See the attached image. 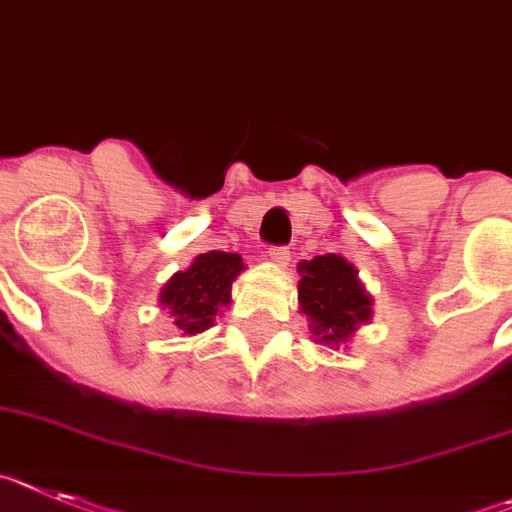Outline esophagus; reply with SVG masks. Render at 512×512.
Returning a JSON list of instances; mask_svg holds the SVG:
<instances>
[{
	"label": "esophagus",
	"mask_w": 512,
	"mask_h": 512,
	"mask_svg": "<svg viewBox=\"0 0 512 512\" xmlns=\"http://www.w3.org/2000/svg\"><path fill=\"white\" fill-rule=\"evenodd\" d=\"M268 260L275 262L278 268H286L288 262H291V252L286 247H273V250H268Z\"/></svg>",
	"instance_id": "1"
}]
</instances>
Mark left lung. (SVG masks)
<instances>
[{
    "label": "left lung",
    "instance_id": "left-lung-1",
    "mask_svg": "<svg viewBox=\"0 0 512 512\" xmlns=\"http://www.w3.org/2000/svg\"><path fill=\"white\" fill-rule=\"evenodd\" d=\"M299 311L314 342L340 348L373 317V299L353 262L342 255H317L299 262Z\"/></svg>",
    "mask_w": 512,
    "mask_h": 512
}]
</instances>
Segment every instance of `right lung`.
I'll use <instances>...</instances> for the list:
<instances>
[{
    "label": "right lung",
    "mask_w": 512,
    "mask_h": 512,
    "mask_svg": "<svg viewBox=\"0 0 512 512\" xmlns=\"http://www.w3.org/2000/svg\"><path fill=\"white\" fill-rule=\"evenodd\" d=\"M247 268L237 252L211 250L177 270L159 291V306L175 319L182 335H198L231 304V283Z\"/></svg>",
    "instance_id": "right-lung-1"
}]
</instances>
